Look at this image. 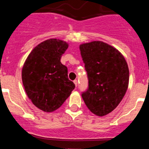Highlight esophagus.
I'll list each match as a JSON object with an SVG mask.
<instances>
[{
	"instance_id": "obj_1",
	"label": "esophagus",
	"mask_w": 149,
	"mask_h": 149,
	"mask_svg": "<svg viewBox=\"0 0 149 149\" xmlns=\"http://www.w3.org/2000/svg\"><path fill=\"white\" fill-rule=\"evenodd\" d=\"M74 84H75L76 86H77V80H74Z\"/></svg>"
}]
</instances>
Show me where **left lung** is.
Instances as JSON below:
<instances>
[{
    "mask_svg": "<svg viewBox=\"0 0 149 149\" xmlns=\"http://www.w3.org/2000/svg\"><path fill=\"white\" fill-rule=\"evenodd\" d=\"M89 85L81 95L93 113H110L125 96L129 82L127 62L118 50L94 41L80 45Z\"/></svg>",
    "mask_w": 149,
    "mask_h": 149,
    "instance_id": "8db88e82",
    "label": "left lung"
}]
</instances>
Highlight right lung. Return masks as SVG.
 <instances>
[{
	"mask_svg": "<svg viewBox=\"0 0 149 149\" xmlns=\"http://www.w3.org/2000/svg\"><path fill=\"white\" fill-rule=\"evenodd\" d=\"M64 41L45 40L33 48L22 68V82L28 98L45 112L61 107L75 85L68 78V68L60 59L68 48Z\"/></svg>",
	"mask_w": 149,
	"mask_h": 149,
	"instance_id": "right-lung-1",
	"label": "right lung"
}]
</instances>
